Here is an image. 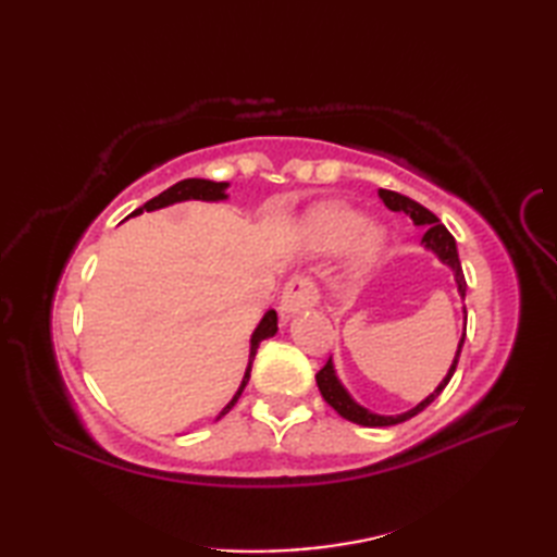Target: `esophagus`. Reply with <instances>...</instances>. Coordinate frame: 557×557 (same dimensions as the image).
I'll list each match as a JSON object with an SVG mask.
<instances>
[{"label":"esophagus","instance_id":"esophagus-1","mask_svg":"<svg viewBox=\"0 0 557 557\" xmlns=\"http://www.w3.org/2000/svg\"><path fill=\"white\" fill-rule=\"evenodd\" d=\"M318 304V287L311 277L306 275H297L292 277L285 292H282V299H280V313L282 318H292L301 313L304 309H311V306Z\"/></svg>","mask_w":557,"mask_h":557}]
</instances>
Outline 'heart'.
<instances>
[{"label": "heart", "instance_id": "heart-1", "mask_svg": "<svg viewBox=\"0 0 557 557\" xmlns=\"http://www.w3.org/2000/svg\"><path fill=\"white\" fill-rule=\"evenodd\" d=\"M309 234L321 251H345L361 238L354 260L357 270H369L385 248V234L369 230V218L363 212L342 203L318 206L309 215Z\"/></svg>", "mask_w": 557, "mask_h": 557}]
</instances>
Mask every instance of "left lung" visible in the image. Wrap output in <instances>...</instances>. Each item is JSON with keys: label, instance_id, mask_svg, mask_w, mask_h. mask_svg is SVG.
<instances>
[{"label": "left lung", "instance_id": "1", "mask_svg": "<svg viewBox=\"0 0 557 557\" xmlns=\"http://www.w3.org/2000/svg\"><path fill=\"white\" fill-rule=\"evenodd\" d=\"M377 196H381V200L389 210L405 212V215H409L411 222L417 224V227H423L421 246L425 248V251L435 253L441 263H445L449 270L455 272L457 292H459V297L465 299L467 280H465V272H461L455 236L445 230V224H441V220H437L431 210H425L421 203H417V200H411L407 196L395 194V191H387V188H381V191H377ZM465 337H467V309H465V327H461V337H459V345H457V351H455V359H453V363H449V369H447L445 377L441 381V385H437L429 397L421 399L417 407H411L409 411L395 413V417H385V413H375V411H369L366 407H361L359 401L347 393V387L339 383L333 359H327V363L323 366V369L315 373V383H318V389H321V395H323V399L327 401V405L333 407L339 413V417H345L347 421L359 423V425H369V429H383V425H395V423H401V421H407L411 417H417L419 411H423L437 395L443 393L445 385L449 383V377L455 375L461 347H465Z\"/></svg>", "mask_w": 557, "mask_h": 557}]
</instances>
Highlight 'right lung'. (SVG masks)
Instances as JSON below:
<instances>
[{"label": "right lung", "mask_w": 557, "mask_h": 557, "mask_svg": "<svg viewBox=\"0 0 557 557\" xmlns=\"http://www.w3.org/2000/svg\"><path fill=\"white\" fill-rule=\"evenodd\" d=\"M227 188H230L227 182H210V180H184V182H176L174 186L168 188V191H162L160 196L150 198L146 206L136 208L128 218H136V215H140V212L160 210V208H168V206H174V203H184V200H208V203H218V200H227ZM275 333H277V313L270 309L263 318H260V323H258V327L253 330V335H251V349H248V366H246V373L242 377V385L234 393V397L227 401V407H224L218 413V419H222L224 413H227L236 405V399L242 397L244 387L248 383V377H251V366H253V359H256V351L260 347V342L272 337Z\"/></svg>", "instance_id": "obj_1"}]
</instances>
